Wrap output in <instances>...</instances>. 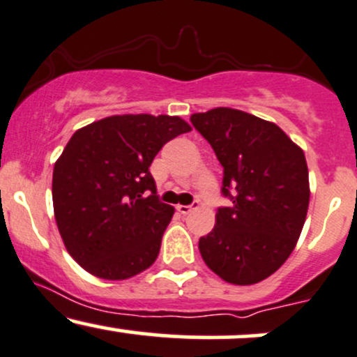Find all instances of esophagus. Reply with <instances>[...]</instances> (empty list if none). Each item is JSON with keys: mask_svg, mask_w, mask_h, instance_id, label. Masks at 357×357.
Returning a JSON list of instances; mask_svg holds the SVG:
<instances>
[{"mask_svg": "<svg viewBox=\"0 0 357 357\" xmlns=\"http://www.w3.org/2000/svg\"><path fill=\"white\" fill-rule=\"evenodd\" d=\"M176 209H178V213H179V214H190V213H191L192 209H195V208H192V206H184V204H178V206H176Z\"/></svg>", "mask_w": 357, "mask_h": 357, "instance_id": "34e87169", "label": "esophagus"}]
</instances>
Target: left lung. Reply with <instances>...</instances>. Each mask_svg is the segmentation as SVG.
Here are the masks:
<instances>
[{
  "mask_svg": "<svg viewBox=\"0 0 357 357\" xmlns=\"http://www.w3.org/2000/svg\"><path fill=\"white\" fill-rule=\"evenodd\" d=\"M191 123L225 167L222 195L233 201L199 239L201 256L222 281L256 284L286 263L301 236L311 195L304 151L278 124L239 109L195 113Z\"/></svg>",
  "mask_w": 357,
  "mask_h": 357,
  "instance_id": "obj_1",
  "label": "left lung"
}]
</instances>
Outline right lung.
I'll return each mask as SVG.
<instances>
[{
    "mask_svg": "<svg viewBox=\"0 0 357 357\" xmlns=\"http://www.w3.org/2000/svg\"><path fill=\"white\" fill-rule=\"evenodd\" d=\"M191 131L179 116L116 114L71 136L53 169V208L64 246L84 271L121 281L148 269L174 208L161 203L149 166Z\"/></svg>",
    "mask_w": 357,
    "mask_h": 357,
    "instance_id": "1",
    "label": "right lung"
}]
</instances>
